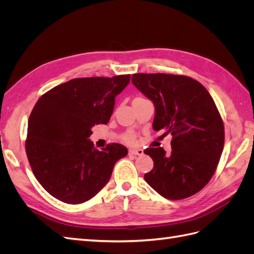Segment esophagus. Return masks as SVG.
<instances>
[{
	"label": "esophagus",
	"instance_id": "1",
	"mask_svg": "<svg viewBox=\"0 0 254 254\" xmlns=\"http://www.w3.org/2000/svg\"><path fill=\"white\" fill-rule=\"evenodd\" d=\"M129 155H133V156H141L143 155V149L142 148H131L129 149Z\"/></svg>",
	"mask_w": 254,
	"mask_h": 254
}]
</instances>
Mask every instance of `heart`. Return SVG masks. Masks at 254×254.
<instances>
[{
  "mask_svg": "<svg viewBox=\"0 0 254 254\" xmlns=\"http://www.w3.org/2000/svg\"><path fill=\"white\" fill-rule=\"evenodd\" d=\"M123 140H124L127 143H132L135 140V134L133 132H127L124 135V137H123Z\"/></svg>",
  "mask_w": 254,
  "mask_h": 254,
  "instance_id": "1",
  "label": "heart"
}]
</instances>
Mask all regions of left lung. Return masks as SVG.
Listing matches in <instances>:
<instances>
[{"label":"left lung","instance_id":"1","mask_svg":"<svg viewBox=\"0 0 254 254\" xmlns=\"http://www.w3.org/2000/svg\"><path fill=\"white\" fill-rule=\"evenodd\" d=\"M132 83L155 104V131L173 136L172 151L144 150L153 168L144 179L157 193L180 200L202 190L216 171L225 143V127L212 96L184 75L133 74Z\"/></svg>","mask_w":254,"mask_h":254}]
</instances>
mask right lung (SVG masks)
I'll use <instances>...</instances> for the list:
<instances>
[{
	"mask_svg": "<svg viewBox=\"0 0 254 254\" xmlns=\"http://www.w3.org/2000/svg\"><path fill=\"white\" fill-rule=\"evenodd\" d=\"M130 75L74 78L44 93L29 115L25 150L36 179L58 200L78 204L108 183L127 148L111 143L98 150L91 128L108 124L115 97Z\"/></svg>",
	"mask_w": 254,
	"mask_h": 254,
	"instance_id": "1",
	"label": "right lung"
}]
</instances>
